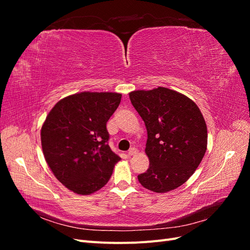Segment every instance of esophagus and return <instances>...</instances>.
<instances>
[{
  "label": "esophagus",
  "instance_id": "obj_1",
  "mask_svg": "<svg viewBox=\"0 0 250 250\" xmlns=\"http://www.w3.org/2000/svg\"><path fill=\"white\" fill-rule=\"evenodd\" d=\"M137 153H138V149L137 148H131L129 151H128V155H129V156L135 155Z\"/></svg>",
  "mask_w": 250,
  "mask_h": 250
}]
</instances>
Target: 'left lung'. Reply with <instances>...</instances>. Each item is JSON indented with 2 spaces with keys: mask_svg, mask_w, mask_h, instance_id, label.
Segmentation results:
<instances>
[{
  "mask_svg": "<svg viewBox=\"0 0 250 250\" xmlns=\"http://www.w3.org/2000/svg\"><path fill=\"white\" fill-rule=\"evenodd\" d=\"M133 107L146 125L148 170L140 184L155 193L175 190L190 178L208 146L202 113L190 98L167 87L129 93Z\"/></svg>",
  "mask_w": 250,
  "mask_h": 250,
  "instance_id": "8db88e82",
  "label": "left lung"
}]
</instances>
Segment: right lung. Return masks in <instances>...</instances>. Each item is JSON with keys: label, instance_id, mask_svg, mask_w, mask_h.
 Instances as JSON below:
<instances>
[{"label": "right lung", "instance_id": "obj_1", "mask_svg": "<svg viewBox=\"0 0 250 250\" xmlns=\"http://www.w3.org/2000/svg\"><path fill=\"white\" fill-rule=\"evenodd\" d=\"M122 95L82 92L58 101L41 131L42 148L55 177L70 191L89 195L107 184L121 160L112 152L106 123Z\"/></svg>", "mask_w": 250, "mask_h": 250}]
</instances>
